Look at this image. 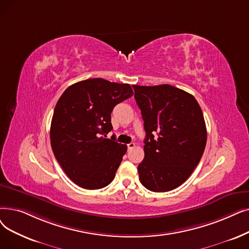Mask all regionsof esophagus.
<instances>
[{"mask_svg":"<svg viewBox=\"0 0 249 249\" xmlns=\"http://www.w3.org/2000/svg\"><path fill=\"white\" fill-rule=\"evenodd\" d=\"M127 146H128V149H132L135 146V143L134 142H130V143L127 144Z\"/></svg>","mask_w":249,"mask_h":249,"instance_id":"1","label":"esophagus"}]
</instances>
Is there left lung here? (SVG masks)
<instances>
[{
    "label": "left lung",
    "instance_id": "8db88e82",
    "mask_svg": "<svg viewBox=\"0 0 249 249\" xmlns=\"http://www.w3.org/2000/svg\"><path fill=\"white\" fill-rule=\"evenodd\" d=\"M132 86L146 133L139 180L154 192L175 189L192 174L207 144L202 111L192 94L175 86Z\"/></svg>",
    "mask_w": 249,
    "mask_h": 249
}]
</instances>
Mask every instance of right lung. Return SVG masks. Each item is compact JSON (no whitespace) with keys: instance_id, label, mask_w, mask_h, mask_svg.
Instances as JSON below:
<instances>
[{"instance_id":"1","label":"right lung","mask_w":249,"mask_h":249,"mask_svg":"<svg viewBox=\"0 0 249 249\" xmlns=\"http://www.w3.org/2000/svg\"><path fill=\"white\" fill-rule=\"evenodd\" d=\"M133 95L131 86L103 78L70 85L55 107L51 145L66 175L79 187L100 189L113 181L127 145L106 138L114 107Z\"/></svg>"}]
</instances>
